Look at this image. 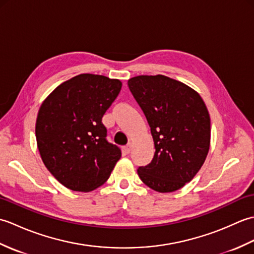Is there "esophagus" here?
I'll return each mask as SVG.
<instances>
[{"label":"esophagus","instance_id":"obj_1","mask_svg":"<svg viewBox=\"0 0 254 254\" xmlns=\"http://www.w3.org/2000/svg\"><path fill=\"white\" fill-rule=\"evenodd\" d=\"M131 149H132V143H128L126 147H124V153L126 154H128L131 152Z\"/></svg>","mask_w":254,"mask_h":254}]
</instances>
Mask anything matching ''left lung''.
Wrapping results in <instances>:
<instances>
[{
  "label": "left lung",
  "mask_w": 254,
  "mask_h": 254,
  "mask_svg": "<svg viewBox=\"0 0 254 254\" xmlns=\"http://www.w3.org/2000/svg\"><path fill=\"white\" fill-rule=\"evenodd\" d=\"M150 127L155 155L137 175L153 190L175 192L203 166L210 144V119L197 91L165 75L127 80Z\"/></svg>",
  "instance_id": "left-lung-1"
}]
</instances>
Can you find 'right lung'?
<instances>
[{
    "label": "right lung",
    "mask_w": 254,
    "mask_h": 254,
    "mask_svg": "<svg viewBox=\"0 0 254 254\" xmlns=\"http://www.w3.org/2000/svg\"><path fill=\"white\" fill-rule=\"evenodd\" d=\"M121 87L119 79L79 74L59 85L41 104L37 146L47 169L69 190H95L120 159V148L107 141L102 117Z\"/></svg>",
    "instance_id": "obj_1"
}]
</instances>
